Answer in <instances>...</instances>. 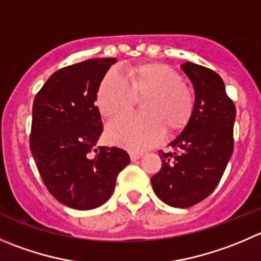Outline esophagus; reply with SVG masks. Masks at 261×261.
<instances>
[{
    "instance_id": "34e87169",
    "label": "esophagus",
    "mask_w": 261,
    "mask_h": 261,
    "mask_svg": "<svg viewBox=\"0 0 261 261\" xmlns=\"http://www.w3.org/2000/svg\"><path fill=\"white\" fill-rule=\"evenodd\" d=\"M141 156H143V153H139V151H130V158L133 162L138 161Z\"/></svg>"
}]
</instances>
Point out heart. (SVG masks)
Listing matches in <instances>:
<instances>
[{
  "mask_svg": "<svg viewBox=\"0 0 261 261\" xmlns=\"http://www.w3.org/2000/svg\"><path fill=\"white\" fill-rule=\"evenodd\" d=\"M145 98V115L118 116L107 125L111 143L138 151L161 143L166 126L177 130L186 125L194 108V95L182 83L181 75L161 63H145L131 70L128 80L111 69L100 82L97 92V106L106 117L130 110L136 97Z\"/></svg>",
  "mask_w": 261,
  "mask_h": 261,
  "instance_id": "1",
  "label": "heart"
}]
</instances>
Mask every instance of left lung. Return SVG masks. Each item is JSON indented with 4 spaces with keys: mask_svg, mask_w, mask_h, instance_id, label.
<instances>
[{
    "mask_svg": "<svg viewBox=\"0 0 261 261\" xmlns=\"http://www.w3.org/2000/svg\"><path fill=\"white\" fill-rule=\"evenodd\" d=\"M181 69L192 83L194 108L182 133L161 150L162 168L150 178L154 192L167 205L189 208L214 191L233 153L236 107L217 72L186 61Z\"/></svg>",
    "mask_w": 261,
    "mask_h": 261,
    "instance_id": "left-lung-1",
    "label": "left lung"
}]
</instances>
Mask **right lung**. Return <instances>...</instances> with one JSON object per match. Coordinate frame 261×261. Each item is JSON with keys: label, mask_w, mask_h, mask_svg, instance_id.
<instances>
[{"label": "right lung", "mask_w": 261, "mask_h": 261, "mask_svg": "<svg viewBox=\"0 0 261 261\" xmlns=\"http://www.w3.org/2000/svg\"><path fill=\"white\" fill-rule=\"evenodd\" d=\"M116 58H92L49 76L33 103L30 150L48 191L63 205L89 211L111 198L130 163L123 149L97 146L103 131L94 105Z\"/></svg>", "instance_id": "right-lung-1"}]
</instances>
